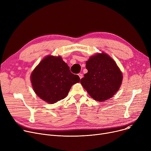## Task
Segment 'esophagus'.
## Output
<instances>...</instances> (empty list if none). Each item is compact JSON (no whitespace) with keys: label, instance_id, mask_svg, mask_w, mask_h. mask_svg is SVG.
<instances>
[{"label":"esophagus","instance_id":"34e87169","mask_svg":"<svg viewBox=\"0 0 151 151\" xmlns=\"http://www.w3.org/2000/svg\"><path fill=\"white\" fill-rule=\"evenodd\" d=\"M78 76H79V77H80V79H81V78L83 77V75L82 73H79V74H78Z\"/></svg>","mask_w":151,"mask_h":151}]
</instances>
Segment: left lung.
Returning <instances> with one entry per match:
<instances>
[{"label":"left lung","instance_id":"8db88e82","mask_svg":"<svg viewBox=\"0 0 151 151\" xmlns=\"http://www.w3.org/2000/svg\"><path fill=\"white\" fill-rule=\"evenodd\" d=\"M88 72L81 84L89 96L99 101L111 98L119 89L122 74L115 61L105 52L97 54L86 61Z\"/></svg>","mask_w":151,"mask_h":151}]
</instances>
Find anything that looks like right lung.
Wrapping results in <instances>:
<instances>
[{"label": "right lung", "mask_w": 151, "mask_h": 151, "mask_svg": "<svg viewBox=\"0 0 151 151\" xmlns=\"http://www.w3.org/2000/svg\"><path fill=\"white\" fill-rule=\"evenodd\" d=\"M30 80L37 96L53 104L65 98L71 86L80 82V78L70 72L60 56L47 55L35 68Z\"/></svg>", "instance_id": "1"}]
</instances>
